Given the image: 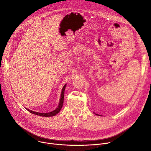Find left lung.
Instances as JSON below:
<instances>
[{
	"label": "left lung",
	"mask_w": 151,
	"mask_h": 151,
	"mask_svg": "<svg viewBox=\"0 0 151 151\" xmlns=\"http://www.w3.org/2000/svg\"><path fill=\"white\" fill-rule=\"evenodd\" d=\"M96 115H97V114H96Z\"/></svg>",
	"instance_id": "left-lung-1"
}]
</instances>
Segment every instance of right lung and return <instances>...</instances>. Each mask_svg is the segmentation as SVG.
<instances>
[{"label":"right lung","instance_id":"right-lung-1","mask_svg":"<svg viewBox=\"0 0 151 151\" xmlns=\"http://www.w3.org/2000/svg\"><path fill=\"white\" fill-rule=\"evenodd\" d=\"M66 85H64V86L63 87V89H62V91H61V97H60V103L58 104V106L56 109H55L54 111L51 112H48V113H39V112H36L34 111H32L31 110H29V109L26 108L28 111H29L30 113L36 115H39L40 116H45V117H48V116H55V115H57L61 110V109L62 108L63 105V101H64V90H65L66 88Z\"/></svg>","mask_w":151,"mask_h":151}]
</instances>
